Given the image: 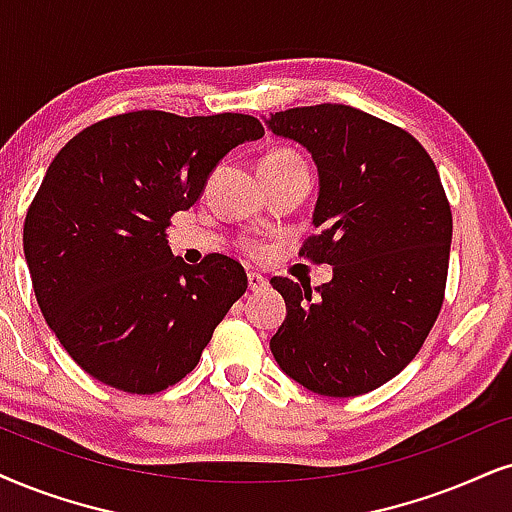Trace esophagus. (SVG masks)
I'll return each mask as SVG.
<instances>
[{
  "label": "esophagus",
  "instance_id": "obj_1",
  "mask_svg": "<svg viewBox=\"0 0 512 512\" xmlns=\"http://www.w3.org/2000/svg\"><path fill=\"white\" fill-rule=\"evenodd\" d=\"M269 286V281L264 278L262 274H255V271H250L248 274V288L252 290V293H257V290H264Z\"/></svg>",
  "mask_w": 512,
  "mask_h": 512
}]
</instances>
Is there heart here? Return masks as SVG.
I'll return each instance as SVG.
<instances>
[{
    "label": "heart",
    "mask_w": 512,
    "mask_h": 512,
    "mask_svg": "<svg viewBox=\"0 0 512 512\" xmlns=\"http://www.w3.org/2000/svg\"><path fill=\"white\" fill-rule=\"evenodd\" d=\"M302 163L300 155H295L293 151H286V148H278V151H271L269 155H264L260 165H295Z\"/></svg>",
    "instance_id": "heart-1"
}]
</instances>
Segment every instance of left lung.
Wrapping results in <instances>:
<instances>
[{
	"instance_id": "obj_1",
	"label": "left lung",
	"mask_w": 512,
	"mask_h": 512,
	"mask_svg": "<svg viewBox=\"0 0 512 512\" xmlns=\"http://www.w3.org/2000/svg\"><path fill=\"white\" fill-rule=\"evenodd\" d=\"M264 122L312 153L319 234L300 255L333 267L319 288L271 278L288 312L271 354L323 397L366 394L404 371L442 309L454 224L437 167L409 132L342 103Z\"/></svg>"
}]
</instances>
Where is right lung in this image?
Listing matches in <instances>:
<instances>
[{
	"mask_svg": "<svg viewBox=\"0 0 512 512\" xmlns=\"http://www.w3.org/2000/svg\"><path fill=\"white\" fill-rule=\"evenodd\" d=\"M262 134L241 113L134 111L82 129L51 160L23 250L44 319L82 371L155 394L196 368L248 276L226 255L191 267L165 229L231 148Z\"/></svg>",
	"mask_w": 512,
	"mask_h": 512,
	"instance_id": "obj_1",
	"label": "right lung"
}]
</instances>
